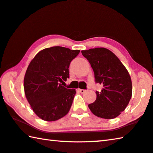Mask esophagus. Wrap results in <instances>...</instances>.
Segmentation results:
<instances>
[{
	"mask_svg": "<svg viewBox=\"0 0 153 153\" xmlns=\"http://www.w3.org/2000/svg\"><path fill=\"white\" fill-rule=\"evenodd\" d=\"M79 91L80 92V93H81V94H84L85 92L86 91V90L85 89H79Z\"/></svg>",
	"mask_w": 153,
	"mask_h": 153,
	"instance_id": "obj_1",
	"label": "esophagus"
}]
</instances>
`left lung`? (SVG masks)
Listing matches in <instances>:
<instances>
[{
  "instance_id": "left-lung-1",
  "label": "left lung",
  "mask_w": 153,
  "mask_h": 153,
  "mask_svg": "<svg viewBox=\"0 0 153 153\" xmlns=\"http://www.w3.org/2000/svg\"><path fill=\"white\" fill-rule=\"evenodd\" d=\"M91 64L95 82L102 84V91L88 105L92 113L98 117L111 119L126 109L132 95V83L126 68L110 50L103 47L81 51Z\"/></svg>"
}]
</instances>
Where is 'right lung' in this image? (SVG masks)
I'll return each instance as SVG.
<instances>
[{"label": "right lung", "instance_id": "right-lung-1", "mask_svg": "<svg viewBox=\"0 0 153 153\" xmlns=\"http://www.w3.org/2000/svg\"><path fill=\"white\" fill-rule=\"evenodd\" d=\"M80 50L52 47L36 55L26 70L24 92L34 113L47 121L62 118L69 112L76 90L60 82L69 78L71 61Z\"/></svg>", "mask_w": 153, "mask_h": 153}]
</instances>
